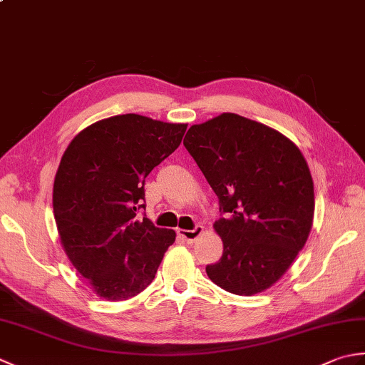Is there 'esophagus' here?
Returning <instances> with one entry per match:
<instances>
[{"mask_svg": "<svg viewBox=\"0 0 365 365\" xmlns=\"http://www.w3.org/2000/svg\"><path fill=\"white\" fill-rule=\"evenodd\" d=\"M202 232H204V227H202V226H196V227L192 229V230L178 229V230H177V234L180 235L183 240H187L188 243H192V242H195L196 238H199L200 235H202Z\"/></svg>", "mask_w": 365, "mask_h": 365, "instance_id": "esophagus-1", "label": "esophagus"}]
</instances>
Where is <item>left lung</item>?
Instances as JSON below:
<instances>
[{
  "mask_svg": "<svg viewBox=\"0 0 365 365\" xmlns=\"http://www.w3.org/2000/svg\"><path fill=\"white\" fill-rule=\"evenodd\" d=\"M183 144L220 199L213 229L222 257L207 265L221 289L242 297L281 279L311 234L314 180L298 145L235 113L191 125Z\"/></svg>",
  "mask_w": 365,
  "mask_h": 365,
  "instance_id": "left-lung-1",
  "label": "left lung"
}]
</instances>
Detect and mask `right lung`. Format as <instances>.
<instances>
[{
	"instance_id": "right-lung-1",
	"label": "right lung",
	"mask_w": 365,
	"mask_h": 365,
	"mask_svg": "<svg viewBox=\"0 0 365 365\" xmlns=\"http://www.w3.org/2000/svg\"><path fill=\"white\" fill-rule=\"evenodd\" d=\"M188 123L139 114L97 120L76 135L53 183V213L63 250L92 292L123 301L149 285L173 229L138 218L144 180L182 143Z\"/></svg>"
}]
</instances>
